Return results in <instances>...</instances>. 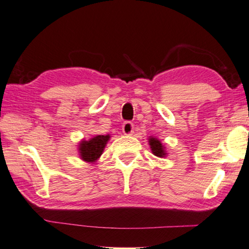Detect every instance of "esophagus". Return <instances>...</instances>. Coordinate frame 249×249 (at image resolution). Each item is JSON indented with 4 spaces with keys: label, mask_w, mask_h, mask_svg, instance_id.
<instances>
[{
    "label": "esophagus",
    "mask_w": 249,
    "mask_h": 249,
    "mask_svg": "<svg viewBox=\"0 0 249 249\" xmlns=\"http://www.w3.org/2000/svg\"><path fill=\"white\" fill-rule=\"evenodd\" d=\"M133 130H134V124L131 123V121H125L123 124V132L125 135H131L133 133Z\"/></svg>",
    "instance_id": "obj_1"
}]
</instances>
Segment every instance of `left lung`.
<instances>
[{"label": "left lung", "instance_id": "8db88e82", "mask_svg": "<svg viewBox=\"0 0 249 249\" xmlns=\"http://www.w3.org/2000/svg\"><path fill=\"white\" fill-rule=\"evenodd\" d=\"M149 145H151V148H152V152L155 155V156L157 157H163L166 155L165 151H163V146L162 144L160 143V141H158L157 139L155 138H151L148 140Z\"/></svg>", "mask_w": 249, "mask_h": 249}]
</instances>
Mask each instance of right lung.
<instances>
[{
	"label": "right lung",
	"mask_w": 249,
	"mask_h": 249,
	"mask_svg": "<svg viewBox=\"0 0 249 249\" xmlns=\"http://www.w3.org/2000/svg\"><path fill=\"white\" fill-rule=\"evenodd\" d=\"M109 140V135H97V137L91 139L90 141H82L79 146L81 158L84 161L93 162L100 158L105 145Z\"/></svg>",
	"instance_id": "obj_1"
}]
</instances>
